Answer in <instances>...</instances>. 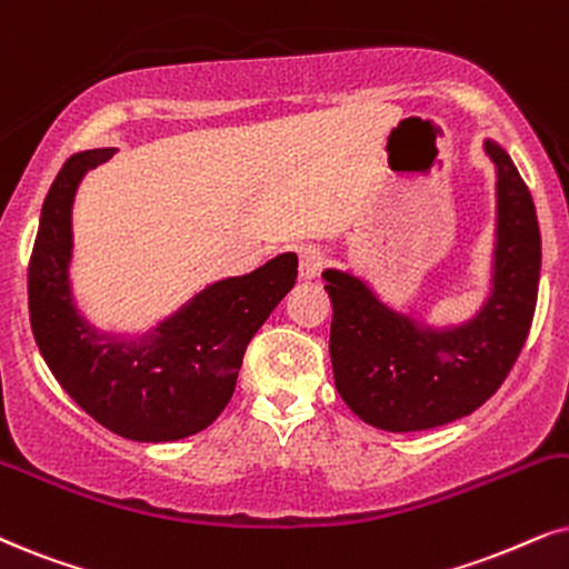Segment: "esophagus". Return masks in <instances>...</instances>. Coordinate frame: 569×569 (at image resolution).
Segmentation results:
<instances>
[{
    "label": "esophagus",
    "mask_w": 569,
    "mask_h": 569,
    "mask_svg": "<svg viewBox=\"0 0 569 569\" xmlns=\"http://www.w3.org/2000/svg\"><path fill=\"white\" fill-rule=\"evenodd\" d=\"M322 268H326V254L318 247H305L299 251V278H318Z\"/></svg>",
    "instance_id": "obj_1"
}]
</instances>
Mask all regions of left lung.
<instances>
[{"label": "left lung", "mask_w": 569, "mask_h": 569, "mask_svg": "<svg viewBox=\"0 0 569 569\" xmlns=\"http://www.w3.org/2000/svg\"><path fill=\"white\" fill-rule=\"evenodd\" d=\"M496 164L493 291L459 328H420L393 312L362 280L326 270L330 362L341 399L372 428L409 433L465 417L493 397L520 357L533 322L541 276V231L533 197L499 143Z\"/></svg>", "instance_id": "obj_1"}]
</instances>
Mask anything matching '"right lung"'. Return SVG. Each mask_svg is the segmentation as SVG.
<instances>
[{
	"instance_id": "obj_1",
	"label": "right lung",
	"mask_w": 569,
	"mask_h": 569,
	"mask_svg": "<svg viewBox=\"0 0 569 569\" xmlns=\"http://www.w3.org/2000/svg\"><path fill=\"white\" fill-rule=\"evenodd\" d=\"M112 154H73L47 193L28 262L31 330L57 383L99 426L131 441H178L212 426L231 401L243 351L297 283L299 260L289 251L218 280L139 341L99 333L70 299V210L81 178Z\"/></svg>"
}]
</instances>
